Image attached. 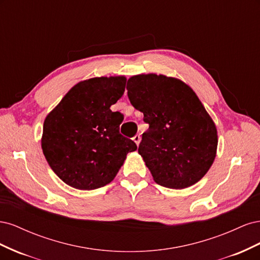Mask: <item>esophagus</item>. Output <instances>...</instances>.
I'll return each mask as SVG.
<instances>
[{"instance_id": "esophagus-1", "label": "esophagus", "mask_w": 260, "mask_h": 260, "mask_svg": "<svg viewBox=\"0 0 260 260\" xmlns=\"http://www.w3.org/2000/svg\"><path fill=\"white\" fill-rule=\"evenodd\" d=\"M133 141H135V142H136V144H137V145H139L140 141H141V137H140L139 135H136L135 137H133Z\"/></svg>"}]
</instances>
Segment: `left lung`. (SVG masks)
Returning a JSON list of instances; mask_svg holds the SVG:
<instances>
[{"instance_id":"left-lung-1","label":"left lung","mask_w":260,"mask_h":260,"mask_svg":"<svg viewBox=\"0 0 260 260\" xmlns=\"http://www.w3.org/2000/svg\"><path fill=\"white\" fill-rule=\"evenodd\" d=\"M127 90L130 103L148 123L139 154L155 182L184 188L200 181L214 162L218 139L194 91L175 78L153 74L131 77Z\"/></svg>"}]
</instances>
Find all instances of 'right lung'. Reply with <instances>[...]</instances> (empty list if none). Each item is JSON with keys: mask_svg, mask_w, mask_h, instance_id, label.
Returning a JSON list of instances; mask_svg holds the SVG:
<instances>
[{"mask_svg": "<svg viewBox=\"0 0 260 260\" xmlns=\"http://www.w3.org/2000/svg\"><path fill=\"white\" fill-rule=\"evenodd\" d=\"M124 77H101L76 84L45 118L42 149L59 179L79 190H95L115 178L137 144L120 135L123 115L112 112Z\"/></svg>", "mask_w": 260, "mask_h": 260, "instance_id": "add662e5", "label": "right lung"}]
</instances>
